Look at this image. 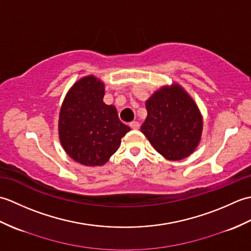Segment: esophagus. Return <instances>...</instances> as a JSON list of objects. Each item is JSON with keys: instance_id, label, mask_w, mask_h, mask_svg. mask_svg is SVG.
I'll return each mask as SVG.
<instances>
[{"instance_id": "1", "label": "esophagus", "mask_w": 251, "mask_h": 251, "mask_svg": "<svg viewBox=\"0 0 251 251\" xmlns=\"http://www.w3.org/2000/svg\"><path fill=\"white\" fill-rule=\"evenodd\" d=\"M129 127L131 129H139V127H140V124L138 122H136V121H134V122H130L129 123Z\"/></svg>"}]
</instances>
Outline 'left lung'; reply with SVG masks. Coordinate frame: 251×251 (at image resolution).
Instances as JSON below:
<instances>
[{
  "mask_svg": "<svg viewBox=\"0 0 251 251\" xmlns=\"http://www.w3.org/2000/svg\"><path fill=\"white\" fill-rule=\"evenodd\" d=\"M141 126L155 150L169 161L191 155L201 141L202 119L194 100L178 84L164 86L146 101Z\"/></svg>",
  "mask_w": 251,
  "mask_h": 251,
  "instance_id": "1",
  "label": "left lung"
}]
</instances>
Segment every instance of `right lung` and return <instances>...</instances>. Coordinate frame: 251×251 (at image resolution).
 <instances>
[{
	"instance_id": "1",
	"label": "right lung",
	"mask_w": 251,
	"mask_h": 251,
	"mask_svg": "<svg viewBox=\"0 0 251 251\" xmlns=\"http://www.w3.org/2000/svg\"><path fill=\"white\" fill-rule=\"evenodd\" d=\"M104 84L82 77L63 100L58 130L66 153L85 166H101L117 151L130 128L120 121L114 105L103 102Z\"/></svg>"
}]
</instances>
